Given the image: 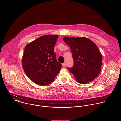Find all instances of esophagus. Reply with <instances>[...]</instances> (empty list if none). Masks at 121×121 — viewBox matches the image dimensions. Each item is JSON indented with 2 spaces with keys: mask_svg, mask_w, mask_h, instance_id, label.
<instances>
[{
  "mask_svg": "<svg viewBox=\"0 0 121 121\" xmlns=\"http://www.w3.org/2000/svg\"><path fill=\"white\" fill-rule=\"evenodd\" d=\"M62 65H63V67H65L66 66V63H64L62 64Z\"/></svg>",
  "mask_w": 121,
  "mask_h": 121,
  "instance_id": "1",
  "label": "esophagus"
}]
</instances>
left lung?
Instances as JSON below:
<instances>
[{"label": "left lung", "mask_w": 121, "mask_h": 121, "mask_svg": "<svg viewBox=\"0 0 121 121\" xmlns=\"http://www.w3.org/2000/svg\"><path fill=\"white\" fill-rule=\"evenodd\" d=\"M63 40L71 49L74 62L73 67L68 69L76 81L84 84L93 80L102 65V56L96 44L85 37H65Z\"/></svg>", "instance_id": "left-lung-1"}]
</instances>
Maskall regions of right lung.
<instances>
[{
	"label": "right lung",
	"instance_id": "obj_1",
	"mask_svg": "<svg viewBox=\"0 0 121 121\" xmlns=\"http://www.w3.org/2000/svg\"><path fill=\"white\" fill-rule=\"evenodd\" d=\"M58 38V35H43L25 47L22 59L23 70L38 85L43 86L52 82L62 67L54 52Z\"/></svg>",
	"mask_w": 121,
	"mask_h": 121
}]
</instances>
